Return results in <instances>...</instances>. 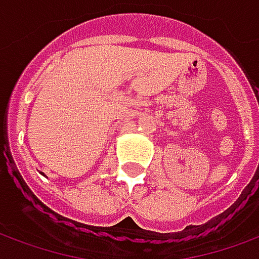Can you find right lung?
Returning <instances> with one entry per match:
<instances>
[{
	"label": "right lung",
	"mask_w": 259,
	"mask_h": 259,
	"mask_svg": "<svg viewBox=\"0 0 259 259\" xmlns=\"http://www.w3.org/2000/svg\"><path fill=\"white\" fill-rule=\"evenodd\" d=\"M44 176H45V174H44Z\"/></svg>",
	"instance_id": "obj_1"
}]
</instances>
